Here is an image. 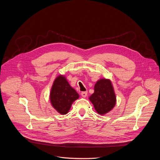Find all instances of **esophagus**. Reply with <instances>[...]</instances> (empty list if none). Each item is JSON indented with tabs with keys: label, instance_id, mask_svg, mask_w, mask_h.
Masks as SVG:
<instances>
[{
	"label": "esophagus",
	"instance_id": "esophagus-1",
	"mask_svg": "<svg viewBox=\"0 0 160 160\" xmlns=\"http://www.w3.org/2000/svg\"><path fill=\"white\" fill-rule=\"evenodd\" d=\"M81 95H82V97L85 98V97L87 96V91H85V92H82L81 93Z\"/></svg>",
	"mask_w": 160,
	"mask_h": 160
}]
</instances>
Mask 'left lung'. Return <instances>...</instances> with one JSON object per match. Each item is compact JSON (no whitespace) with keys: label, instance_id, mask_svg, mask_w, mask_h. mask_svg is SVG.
<instances>
[{"label":"left lung","instance_id":"1","mask_svg":"<svg viewBox=\"0 0 160 160\" xmlns=\"http://www.w3.org/2000/svg\"><path fill=\"white\" fill-rule=\"evenodd\" d=\"M89 99L100 115L110 111L116 104V96L111 81L101 79L97 82L94 87V93L90 96Z\"/></svg>","mask_w":160,"mask_h":160}]
</instances>
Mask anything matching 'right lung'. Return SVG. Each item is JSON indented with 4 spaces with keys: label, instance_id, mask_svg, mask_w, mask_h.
<instances>
[{
    "label": "right lung",
    "instance_id": "right-lung-1",
    "mask_svg": "<svg viewBox=\"0 0 160 160\" xmlns=\"http://www.w3.org/2000/svg\"><path fill=\"white\" fill-rule=\"evenodd\" d=\"M78 98V94L68 83L65 77L60 75L56 78L51 88L50 99L56 111L65 115L70 110L73 102Z\"/></svg>",
    "mask_w": 160,
    "mask_h": 160
}]
</instances>
